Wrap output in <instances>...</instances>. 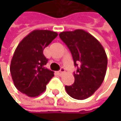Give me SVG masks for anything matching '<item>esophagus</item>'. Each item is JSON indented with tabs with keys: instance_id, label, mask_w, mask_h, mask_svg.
<instances>
[{
	"instance_id": "1",
	"label": "esophagus",
	"mask_w": 121,
	"mask_h": 121,
	"mask_svg": "<svg viewBox=\"0 0 121 121\" xmlns=\"http://www.w3.org/2000/svg\"><path fill=\"white\" fill-rule=\"evenodd\" d=\"M64 72H65V69H64V68H61V69L59 71H58V72H57V73H58V74L60 76V75H61L62 73H64Z\"/></svg>"
}]
</instances>
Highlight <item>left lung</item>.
<instances>
[{
  "mask_svg": "<svg viewBox=\"0 0 121 121\" xmlns=\"http://www.w3.org/2000/svg\"><path fill=\"white\" fill-rule=\"evenodd\" d=\"M59 36L71 51L74 65L78 68L73 74L74 83L66 85V91L76 99H85L104 81L107 67L105 50L95 37L82 29L63 31Z\"/></svg>",
  "mask_w": 121,
  "mask_h": 121,
  "instance_id": "1",
  "label": "left lung"
}]
</instances>
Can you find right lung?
Here are the masks:
<instances>
[{
  "instance_id": "obj_1",
  "label": "right lung",
  "mask_w": 121,
  "mask_h": 121,
  "mask_svg": "<svg viewBox=\"0 0 121 121\" xmlns=\"http://www.w3.org/2000/svg\"><path fill=\"white\" fill-rule=\"evenodd\" d=\"M49 30H34L17 45L10 64V73L14 86L28 97H36L46 89L54 72L45 66L48 59L43 50L57 36Z\"/></svg>"
}]
</instances>
